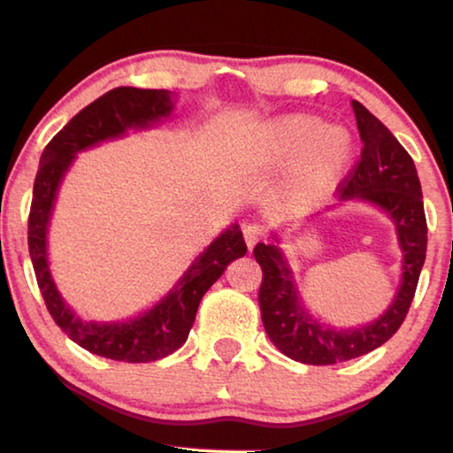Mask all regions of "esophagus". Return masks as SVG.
<instances>
[{
    "label": "esophagus",
    "mask_w": 453,
    "mask_h": 453,
    "mask_svg": "<svg viewBox=\"0 0 453 453\" xmlns=\"http://www.w3.org/2000/svg\"><path fill=\"white\" fill-rule=\"evenodd\" d=\"M262 240V229L258 226H246L244 227V242L250 252H252L254 246Z\"/></svg>",
    "instance_id": "obj_1"
}]
</instances>
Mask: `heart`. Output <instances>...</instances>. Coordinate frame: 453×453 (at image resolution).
<instances>
[{"mask_svg": "<svg viewBox=\"0 0 453 453\" xmlns=\"http://www.w3.org/2000/svg\"><path fill=\"white\" fill-rule=\"evenodd\" d=\"M356 154L346 126L327 124L315 113L295 111L266 121L256 132L250 157L265 173L285 171L280 201L287 209H307L337 187Z\"/></svg>", "mask_w": 453, "mask_h": 453, "instance_id": "obj_1", "label": "heart"}]
</instances>
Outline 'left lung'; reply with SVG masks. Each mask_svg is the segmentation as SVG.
<instances>
[{"instance_id": "1", "label": "left lung", "mask_w": 453, "mask_h": 453, "mask_svg": "<svg viewBox=\"0 0 453 453\" xmlns=\"http://www.w3.org/2000/svg\"><path fill=\"white\" fill-rule=\"evenodd\" d=\"M352 110L364 148L340 201L372 205L393 221L403 260L401 280L390 305L374 321L349 327L317 319L303 301L293 266L282 250V229L270 232L273 242L254 248V258L262 266L258 303L270 342L291 360L313 366L364 356L396 334L415 296L427 250V221L413 158L362 104L352 101Z\"/></svg>"}]
</instances>
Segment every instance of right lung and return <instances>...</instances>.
I'll return each instance as SVG.
<instances>
[{"mask_svg": "<svg viewBox=\"0 0 453 453\" xmlns=\"http://www.w3.org/2000/svg\"><path fill=\"white\" fill-rule=\"evenodd\" d=\"M177 93L166 89L118 87L81 110L40 157L34 179L28 248L34 273L46 307L57 326L87 352L118 362H154L177 352L191 332L199 303L209 287L226 273L229 262L246 254L238 224L227 226L209 244L165 296L144 311L121 321L83 319L60 295L49 260V229L60 185L75 165L77 154L130 132L157 127L174 113Z\"/></svg>", "mask_w": 453, "mask_h": 453, "instance_id": "right-lung-1", "label": "right lung"}]
</instances>
